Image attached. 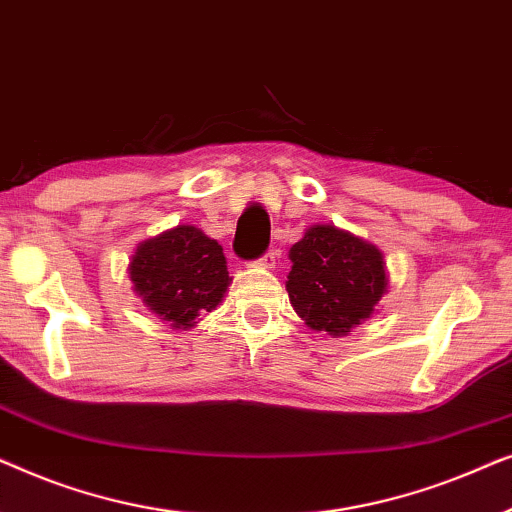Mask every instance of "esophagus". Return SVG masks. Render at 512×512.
<instances>
[{
  "label": "esophagus",
  "instance_id": "34e87169",
  "mask_svg": "<svg viewBox=\"0 0 512 512\" xmlns=\"http://www.w3.org/2000/svg\"><path fill=\"white\" fill-rule=\"evenodd\" d=\"M277 258H279V251L277 249H270L263 258H258V265H261V268H275Z\"/></svg>",
  "mask_w": 512,
  "mask_h": 512
}]
</instances>
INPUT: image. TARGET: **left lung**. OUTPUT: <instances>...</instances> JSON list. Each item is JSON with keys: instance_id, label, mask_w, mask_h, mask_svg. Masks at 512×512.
<instances>
[{"instance_id": "obj_1", "label": "left lung", "mask_w": 512, "mask_h": 512, "mask_svg": "<svg viewBox=\"0 0 512 512\" xmlns=\"http://www.w3.org/2000/svg\"><path fill=\"white\" fill-rule=\"evenodd\" d=\"M286 291L312 331L342 338L370 319L389 289L384 254L375 244L328 223H317L289 249Z\"/></svg>"}]
</instances>
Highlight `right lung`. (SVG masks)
Returning a JSON list of instances; mask_svg holds the SVG:
<instances>
[{"mask_svg": "<svg viewBox=\"0 0 512 512\" xmlns=\"http://www.w3.org/2000/svg\"><path fill=\"white\" fill-rule=\"evenodd\" d=\"M128 277L149 312L177 331H188L202 312L216 310L233 282L221 244L195 226H177L139 242Z\"/></svg>", "mask_w": 512, "mask_h": 512, "instance_id": "obj_1", "label": "right lung"}]
</instances>
